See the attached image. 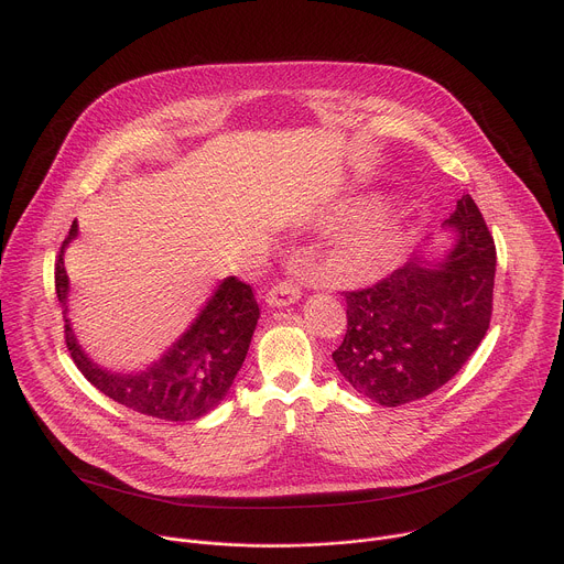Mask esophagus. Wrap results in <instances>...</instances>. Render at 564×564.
Here are the masks:
<instances>
[{"label": "esophagus", "instance_id": "esophagus-1", "mask_svg": "<svg viewBox=\"0 0 564 564\" xmlns=\"http://www.w3.org/2000/svg\"><path fill=\"white\" fill-rule=\"evenodd\" d=\"M265 299L272 307H283V305L296 303L301 299V288L290 279H283L276 285H272V290L268 292Z\"/></svg>", "mask_w": 564, "mask_h": 564}]
</instances>
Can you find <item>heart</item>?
I'll return each instance as SVG.
<instances>
[{"label": "heart", "instance_id": "obj_1", "mask_svg": "<svg viewBox=\"0 0 564 564\" xmlns=\"http://www.w3.org/2000/svg\"><path fill=\"white\" fill-rule=\"evenodd\" d=\"M399 248L397 223L386 214H372L359 229L346 240L341 261L350 274H366L386 265Z\"/></svg>", "mask_w": 564, "mask_h": 564}]
</instances>
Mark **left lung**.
I'll return each mask as SVG.
<instances>
[{"label": "left lung", "instance_id": "obj_1", "mask_svg": "<svg viewBox=\"0 0 564 564\" xmlns=\"http://www.w3.org/2000/svg\"><path fill=\"white\" fill-rule=\"evenodd\" d=\"M444 225L457 231L444 259L415 254L379 283L344 292L348 330L333 359L359 394L381 406L409 404L442 388L489 330L494 236L468 194Z\"/></svg>", "mask_w": 564, "mask_h": 564}]
</instances>
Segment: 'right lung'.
Wrapping results in <instances>:
<instances>
[{"label":"right lung","mask_w":564,"mask_h":564,"mask_svg":"<svg viewBox=\"0 0 564 564\" xmlns=\"http://www.w3.org/2000/svg\"><path fill=\"white\" fill-rule=\"evenodd\" d=\"M75 236L77 220H73L55 261V292L64 305L62 314H66L68 296L64 248ZM259 314L252 288L227 276L181 339L140 372H111L94 364L79 348L66 316L64 341L79 372L118 404L165 422H189L207 415L225 399L246 361Z\"/></svg>","instance_id":"obj_1"}]
</instances>
